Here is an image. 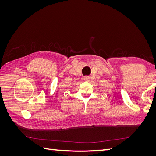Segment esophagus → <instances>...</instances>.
Wrapping results in <instances>:
<instances>
[{
	"label": "esophagus",
	"mask_w": 156,
	"mask_h": 156,
	"mask_svg": "<svg viewBox=\"0 0 156 156\" xmlns=\"http://www.w3.org/2000/svg\"><path fill=\"white\" fill-rule=\"evenodd\" d=\"M83 80L84 81H86V82H88L89 81H90V77H88V76H85V77H84V78H83Z\"/></svg>",
	"instance_id": "obj_1"
}]
</instances>
